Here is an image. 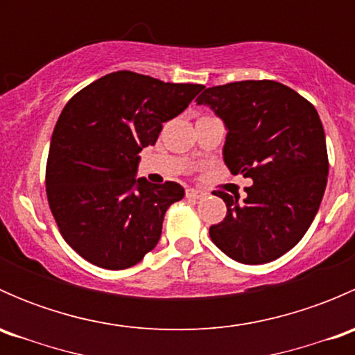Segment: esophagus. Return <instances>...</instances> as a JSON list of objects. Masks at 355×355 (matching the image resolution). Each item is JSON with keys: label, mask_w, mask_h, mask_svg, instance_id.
<instances>
[{"label": "esophagus", "mask_w": 355, "mask_h": 355, "mask_svg": "<svg viewBox=\"0 0 355 355\" xmlns=\"http://www.w3.org/2000/svg\"><path fill=\"white\" fill-rule=\"evenodd\" d=\"M185 196H187L189 199H202L206 194L200 191H196V189H187V191H185Z\"/></svg>", "instance_id": "34e87169"}]
</instances>
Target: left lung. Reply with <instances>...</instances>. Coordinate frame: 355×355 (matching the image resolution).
<instances>
[{
    "label": "left lung",
    "mask_w": 355,
    "mask_h": 355,
    "mask_svg": "<svg viewBox=\"0 0 355 355\" xmlns=\"http://www.w3.org/2000/svg\"><path fill=\"white\" fill-rule=\"evenodd\" d=\"M207 105L227 127L223 159L234 175L254 182L247 198L218 191L227 216L209 228L211 241L244 264L278 259L313 223L328 180V153L316 108L275 80H241L204 89Z\"/></svg>",
    "instance_id": "8db88e82"
}]
</instances>
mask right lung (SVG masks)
<instances>
[{
	"instance_id": "right-lung-1",
	"label": "right lung",
	"mask_w": 355,
	"mask_h": 355,
	"mask_svg": "<svg viewBox=\"0 0 355 355\" xmlns=\"http://www.w3.org/2000/svg\"><path fill=\"white\" fill-rule=\"evenodd\" d=\"M202 89L120 70L67 103L49 146L46 196L62 237L85 261L125 270L155 249L164 213L185 192L177 182L135 178L139 153Z\"/></svg>"
}]
</instances>
